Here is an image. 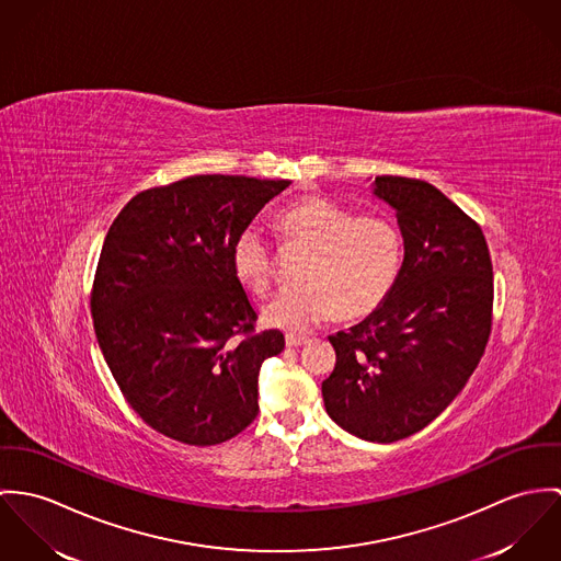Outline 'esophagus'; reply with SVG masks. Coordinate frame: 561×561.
Segmentation results:
<instances>
[{"label": "esophagus", "instance_id": "obj_1", "mask_svg": "<svg viewBox=\"0 0 561 561\" xmlns=\"http://www.w3.org/2000/svg\"><path fill=\"white\" fill-rule=\"evenodd\" d=\"M308 342H310V337H306V335H297V333H288V335H286V346H290V348L304 346V344H308Z\"/></svg>", "mask_w": 561, "mask_h": 561}]
</instances>
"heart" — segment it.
I'll use <instances>...</instances> for the list:
<instances>
[{"label":"heart","mask_w":561,"mask_h":561,"mask_svg":"<svg viewBox=\"0 0 561 561\" xmlns=\"http://www.w3.org/2000/svg\"><path fill=\"white\" fill-rule=\"evenodd\" d=\"M286 248H301L304 284L282 290L264 310L271 327L304 333L329 320H357L378 310L393 293L404 264V234L389 215L353 210L308 195L277 215ZM239 282L264 297L275 277V250L257 228H245L232 245Z\"/></svg>","instance_id":"obj_1"}]
</instances>
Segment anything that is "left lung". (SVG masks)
Here are the masks:
<instances>
[{"mask_svg": "<svg viewBox=\"0 0 561 561\" xmlns=\"http://www.w3.org/2000/svg\"><path fill=\"white\" fill-rule=\"evenodd\" d=\"M396 208L404 264L387 301L329 337L322 380L329 417L351 435L391 443L415 435L460 393L493 324V262L482 228L426 181L376 176Z\"/></svg>", "mask_w": 561, "mask_h": 561, "instance_id": "left-lung-1", "label": "left lung"}]
</instances>
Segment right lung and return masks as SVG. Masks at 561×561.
I'll use <instances>...</instances> for the list:
<instances>
[{"mask_svg":"<svg viewBox=\"0 0 561 561\" xmlns=\"http://www.w3.org/2000/svg\"><path fill=\"white\" fill-rule=\"evenodd\" d=\"M288 181L202 174L137 193L114 219L90 310L126 402L157 433L217 445L257 415V373L284 333L255 331L232 245Z\"/></svg>","mask_w":561,"mask_h":561,"instance_id":"obj_1","label":"right lung"}]
</instances>
